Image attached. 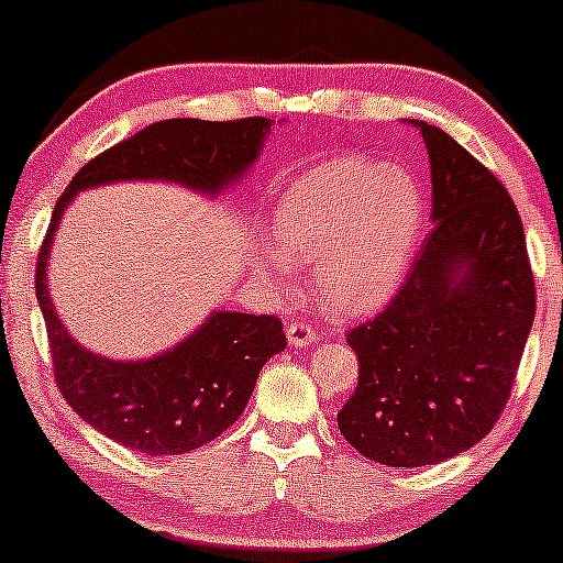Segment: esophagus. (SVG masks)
<instances>
[{
	"instance_id": "1",
	"label": "esophagus",
	"mask_w": 563,
	"mask_h": 563,
	"mask_svg": "<svg viewBox=\"0 0 563 563\" xmlns=\"http://www.w3.org/2000/svg\"><path fill=\"white\" fill-rule=\"evenodd\" d=\"M286 333H288V344L294 349H303L318 341V333L312 331V325H307V322L301 320H290L286 325Z\"/></svg>"
}]
</instances>
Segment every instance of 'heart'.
<instances>
[{"label": "heart", "instance_id": "heart-1", "mask_svg": "<svg viewBox=\"0 0 563 563\" xmlns=\"http://www.w3.org/2000/svg\"><path fill=\"white\" fill-rule=\"evenodd\" d=\"M423 228L416 177L397 164L341 156L312 166L275 206L277 247L264 254L275 277L314 262V290L328 307L363 314L391 299Z\"/></svg>", "mask_w": 563, "mask_h": 563}]
</instances>
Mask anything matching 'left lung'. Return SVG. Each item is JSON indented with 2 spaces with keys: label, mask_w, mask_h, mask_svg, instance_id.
<instances>
[{
  "label": "left lung",
  "mask_w": 563,
  "mask_h": 563,
  "mask_svg": "<svg viewBox=\"0 0 563 563\" xmlns=\"http://www.w3.org/2000/svg\"><path fill=\"white\" fill-rule=\"evenodd\" d=\"M434 228L376 318L349 328L357 389L339 429L367 461L442 463L489 434L534 320L525 224L508 190L439 126L421 124Z\"/></svg>",
  "instance_id": "obj_1"
}]
</instances>
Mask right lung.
Wrapping results in <instances>:
<instances>
[{
    "label": "right lung",
    "instance_id": "1",
    "mask_svg": "<svg viewBox=\"0 0 563 563\" xmlns=\"http://www.w3.org/2000/svg\"><path fill=\"white\" fill-rule=\"evenodd\" d=\"M267 129L269 121L262 115L156 121L87 161L57 198L36 262V299L47 325L55 384L84 421L129 450L183 455L228 431L245 410L262 365L286 349L283 322L275 314L214 312L190 339L153 360L97 357L70 339L49 301L53 232L84 187L172 179L192 190H222L260 156Z\"/></svg>",
    "mask_w": 563,
    "mask_h": 563
}]
</instances>
